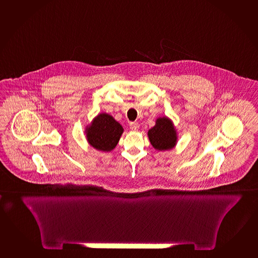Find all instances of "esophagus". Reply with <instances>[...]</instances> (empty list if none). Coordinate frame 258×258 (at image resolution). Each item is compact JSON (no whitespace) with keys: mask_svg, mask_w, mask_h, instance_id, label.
Listing matches in <instances>:
<instances>
[{"mask_svg":"<svg viewBox=\"0 0 258 258\" xmlns=\"http://www.w3.org/2000/svg\"><path fill=\"white\" fill-rule=\"evenodd\" d=\"M130 127H131V130H132V131H138L140 128V124L137 122H131L130 124Z\"/></svg>","mask_w":258,"mask_h":258,"instance_id":"esophagus-1","label":"esophagus"}]
</instances>
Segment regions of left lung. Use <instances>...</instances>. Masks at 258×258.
<instances>
[{"label": "left lung", "mask_w": 258, "mask_h": 258, "mask_svg": "<svg viewBox=\"0 0 258 258\" xmlns=\"http://www.w3.org/2000/svg\"><path fill=\"white\" fill-rule=\"evenodd\" d=\"M150 143L156 150H170L177 142V133L173 122L167 117L157 118L156 125L148 132Z\"/></svg>", "instance_id": "8db88e82"}]
</instances>
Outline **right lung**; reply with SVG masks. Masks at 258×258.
I'll use <instances>...</instances> for the list:
<instances>
[{"label": "right lung", "mask_w": 258, "mask_h": 258, "mask_svg": "<svg viewBox=\"0 0 258 258\" xmlns=\"http://www.w3.org/2000/svg\"><path fill=\"white\" fill-rule=\"evenodd\" d=\"M85 133L88 143L93 148L100 151L110 152L117 146L122 135L123 127L112 116L100 113L86 127Z\"/></svg>", "instance_id": "obj_1"}]
</instances>
